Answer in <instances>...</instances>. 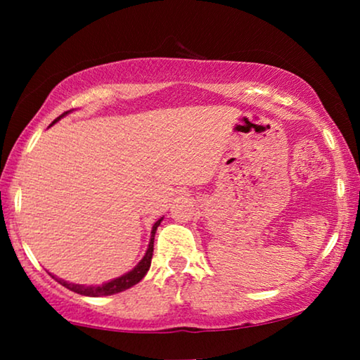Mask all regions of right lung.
Wrapping results in <instances>:
<instances>
[{
    "mask_svg": "<svg viewBox=\"0 0 360 360\" xmlns=\"http://www.w3.org/2000/svg\"><path fill=\"white\" fill-rule=\"evenodd\" d=\"M68 112H72V110H70V111H65V112H63L62 116H58L57 120L52 122V124H56V122H57L58 120H62L63 116H67V115H68ZM52 124H51V126H52ZM162 219H164V218H160L159 221H155V224L152 226V231H150V240H149V248H147L146 254H144V257L141 259V262L137 264L134 269L129 270V272L124 274V275H121V277L112 278V280H110V282H105V283H101V285H88V287H86V285L70 283V282H67V280L57 278L56 275H52V277L56 278L58 283L63 285V287H65V288L72 290V292H75V293L85 295V297H106V295H115V293L124 292V290L131 288V287H134L136 283H139L141 280L144 278V275L147 274V270H149V267H150L152 252H154V238H155V231H157V228H159V226H160Z\"/></svg>",
    "mask_w": 360,
    "mask_h": 360,
    "instance_id": "right-lung-1",
    "label": "right lung"
}]
</instances>
